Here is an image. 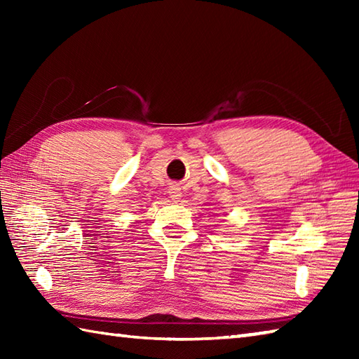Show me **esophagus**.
<instances>
[{
    "label": "esophagus",
    "instance_id": "obj_1",
    "mask_svg": "<svg viewBox=\"0 0 359 359\" xmlns=\"http://www.w3.org/2000/svg\"><path fill=\"white\" fill-rule=\"evenodd\" d=\"M170 197L172 201H179L180 197H182V189H180V187L179 185H171L170 187Z\"/></svg>",
    "mask_w": 359,
    "mask_h": 359
}]
</instances>
